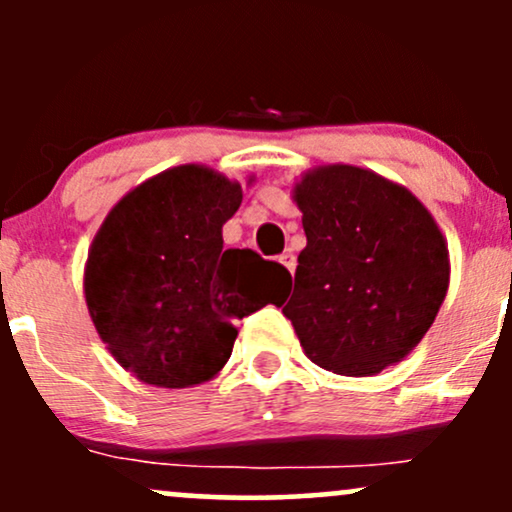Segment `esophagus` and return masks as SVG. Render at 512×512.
I'll use <instances>...</instances> for the list:
<instances>
[{"mask_svg": "<svg viewBox=\"0 0 512 512\" xmlns=\"http://www.w3.org/2000/svg\"><path fill=\"white\" fill-rule=\"evenodd\" d=\"M279 262L284 264V267L293 274V269H296V257H293L291 252H284V255H279Z\"/></svg>", "mask_w": 512, "mask_h": 512, "instance_id": "esophagus-1", "label": "esophagus"}]
</instances>
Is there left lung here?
Wrapping results in <instances>:
<instances>
[{
	"label": "left lung",
	"mask_w": 512,
	"mask_h": 512,
	"mask_svg": "<svg viewBox=\"0 0 512 512\" xmlns=\"http://www.w3.org/2000/svg\"><path fill=\"white\" fill-rule=\"evenodd\" d=\"M308 245L281 310L305 356L337 375L395 366L424 339L450 286L448 240L404 185L349 163L293 182Z\"/></svg>",
	"instance_id": "8db88e82"
}]
</instances>
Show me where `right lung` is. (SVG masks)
Returning a JSON list of instances; mask_svg holds the SVG:
<instances>
[{"mask_svg":"<svg viewBox=\"0 0 512 512\" xmlns=\"http://www.w3.org/2000/svg\"><path fill=\"white\" fill-rule=\"evenodd\" d=\"M240 202L238 180L185 163L132 187L93 236L88 315L105 349L142 383L180 390L216 378L236 320L279 303L291 281L279 262L223 250V223Z\"/></svg>","mask_w":512,"mask_h":512,"instance_id":"add662e5","label":"right lung"}]
</instances>
